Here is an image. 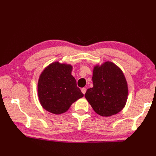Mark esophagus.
<instances>
[{
	"mask_svg": "<svg viewBox=\"0 0 156 156\" xmlns=\"http://www.w3.org/2000/svg\"><path fill=\"white\" fill-rule=\"evenodd\" d=\"M81 92H82V93H83V94H84L86 93V92H87V88H83L81 89Z\"/></svg>",
	"mask_w": 156,
	"mask_h": 156,
	"instance_id": "obj_1",
	"label": "esophagus"
}]
</instances>
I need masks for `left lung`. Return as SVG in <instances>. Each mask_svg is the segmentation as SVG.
<instances>
[{"label":"left lung","mask_w":156,"mask_h":156,"mask_svg":"<svg viewBox=\"0 0 156 156\" xmlns=\"http://www.w3.org/2000/svg\"><path fill=\"white\" fill-rule=\"evenodd\" d=\"M93 87L87 89L86 99L97 114L102 116L114 115L126 105L128 88L122 70L111 62L94 67Z\"/></svg>","instance_id":"8db88e82"}]
</instances>
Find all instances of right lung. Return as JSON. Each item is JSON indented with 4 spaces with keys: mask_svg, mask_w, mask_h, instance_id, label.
Returning <instances> with one entry per match:
<instances>
[{
    "mask_svg": "<svg viewBox=\"0 0 156 156\" xmlns=\"http://www.w3.org/2000/svg\"><path fill=\"white\" fill-rule=\"evenodd\" d=\"M72 70L71 65L56 62L49 65L40 75L37 93L45 110L55 115L64 113L73 103L83 97Z\"/></svg>",
    "mask_w": 156,
    "mask_h": 156,
    "instance_id": "right-lung-1",
    "label": "right lung"
}]
</instances>
